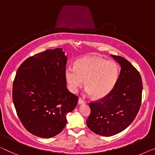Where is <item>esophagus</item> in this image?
Here are the masks:
<instances>
[{"mask_svg":"<svg viewBox=\"0 0 155 155\" xmlns=\"http://www.w3.org/2000/svg\"><path fill=\"white\" fill-rule=\"evenodd\" d=\"M78 104H85V101L84 100H83L82 98H79V99H78Z\"/></svg>","mask_w":155,"mask_h":155,"instance_id":"esophagus-1","label":"esophagus"}]
</instances>
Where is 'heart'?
I'll use <instances>...</instances> for the list:
<instances>
[{"mask_svg":"<svg viewBox=\"0 0 155 155\" xmlns=\"http://www.w3.org/2000/svg\"><path fill=\"white\" fill-rule=\"evenodd\" d=\"M70 90L76 92L84 84L86 92L94 98L107 96L118 81L120 68L114 61L99 57H84L75 62L74 68H68L64 72Z\"/></svg>","mask_w":155,"mask_h":155,"instance_id":"1","label":"heart"}]
</instances>
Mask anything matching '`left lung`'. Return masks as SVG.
<instances>
[{"instance_id":"1","label":"left lung","mask_w":155,"mask_h":155,"mask_svg":"<svg viewBox=\"0 0 155 155\" xmlns=\"http://www.w3.org/2000/svg\"><path fill=\"white\" fill-rule=\"evenodd\" d=\"M121 66L116 85L107 96L91 101L86 124L94 133L104 137L117 134L135 119L142 101L143 83L138 71L127 60L111 55Z\"/></svg>"}]
</instances>
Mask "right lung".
I'll return each mask as SVG.
<instances>
[{
	"instance_id": "add662e5",
	"label": "right lung",
	"mask_w": 155,
	"mask_h": 155,
	"mask_svg": "<svg viewBox=\"0 0 155 155\" xmlns=\"http://www.w3.org/2000/svg\"><path fill=\"white\" fill-rule=\"evenodd\" d=\"M60 48L24 61L13 81L12 100L21 122L36 137L51 138L67 123L78 97L67 89V57Z\"/></svg>"
}]
</instances>
